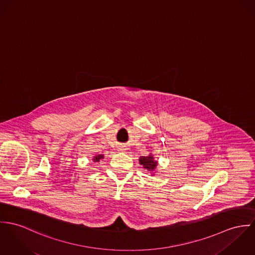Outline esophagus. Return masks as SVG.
Here are the masks:
<instances>
[{"label":"esophagus","instance_id":"obj_1","mask_svg":"<svg viewBox=\"0 0 255 255\" xmlns=\"http://www.w3.org/2000/svg\"><path fill=\"white\" fill-rule=\"evenodd\" d=\"M124 149H125L124 146H120V147H119V150H124Z\"/></svg>","mask_w":255,"mask_h":255}]
</instances>
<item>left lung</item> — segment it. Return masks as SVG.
Returning <instances> with one entry per match:
<instances>
[{
  "instance_id": "obj_1",
  "label": "left lung",
  "mask_w": 255,
  "mask_h": 255,
  "mask_svg": "<svg viewBox=\"0 0 255 255\" xmlns=\"http://www.w3.org/2000/svg\"><path fill=\"white\" fill-rule=\"evenodd\" d=\"M139 161H140V164L142 165V167L149 172H153L156 169L157 161L154 160V157L152 156V154H149L147 156H141Z\"/></svg>"
}]
</instances>
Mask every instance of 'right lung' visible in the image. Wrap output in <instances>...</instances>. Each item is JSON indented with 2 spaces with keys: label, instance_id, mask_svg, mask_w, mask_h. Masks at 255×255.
I'll return each instance as SVG.
<instances>
[{
  "label": "right lung",
  "instance_id": "obj_1",
  "mask_svg": "<svg viewBox=\"0 0 255 255\" xmlns=\"http://www.w3.org/2000/svg\"><path fill=\"white\" fill-rule=\"evenodd\" d=\"M104 158V155L103 154H98V155H95L94 158H93V161L94 162H99L101 159Z\"/></svg>",
  "mask_w": 255,
  "mask_h": 255
}]
</instances>
